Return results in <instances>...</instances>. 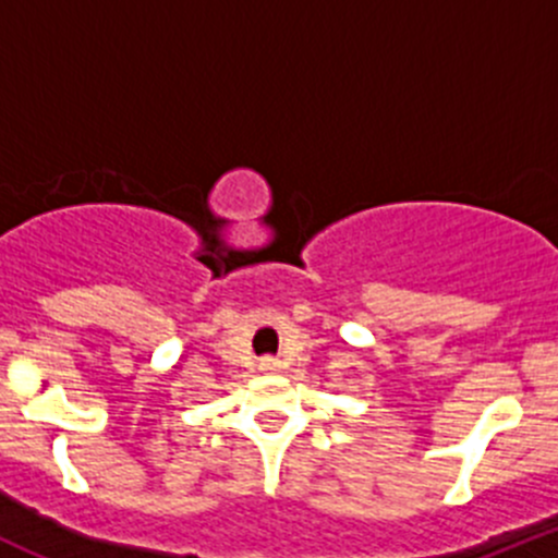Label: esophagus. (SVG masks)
<instances>
[{
    "instance_id": "esophagus-1",
    "label": "esophagus",
    "mask_w": 558,
    "mask_h": 558,
    "mask_svg": "<svg viewBox=\"0 0 558 558\" xmlns=\"http://www.w3.org/2000/svg\"><path fill=\"white\" fill-rule=\"evenodd\" d=\"M258 367H262L264 373H275L280 367V362L278 360H272V356H264L262 362H258Z\"/></svg>"
}]
</instances>
